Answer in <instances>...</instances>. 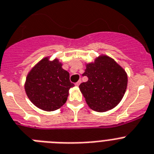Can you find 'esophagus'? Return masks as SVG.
I'll use <instances>...</instances> for the list:
<instances>
[{
  "instance_id": "1",
  "label": "esophagus",
  "mask_w": 154,
  "mask_h": 154,
  "mask_svg": "<svg viewBox=\"0 0 154 154\" xmlns=\"http://www.w3.org/2000/svg\"><path fill=\"white\" fill-rule=\"evenodd\" d=\"M81 82H82V81H81V80H79V81H78V82H76L75 83V86H79L80 85V83H81Z\"/></svg>"
}]
</instances>
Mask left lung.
<instances>
[{
    "label": "left lung",
    "mask_w": 154,
    "mask_h": 154,
    "mask_svg": "<svg viewBox=\"0 0 154 154\" xmlns=\"http://www.w3.org/2000/svg\"><path fill=\"white\" fill-rule=\"evenodd\" d=\"M82 75L88 81L79 85V90L88 106L97 112L115 107L125 95L128 75L125 69L107 55L101 54L94 61L86 63Z\"/></svg>",
    "instance_id": "8db88e82"
}]
</instances>
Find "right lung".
Returning a JSON list of instances; mask_svg holds the SVG:
<instances>
[{"label":"right lung","mask_w":154,"mask_h":154,"mask_svg":"<svg viewBox=\"0 0 154 154\" xmlns=\"http://www.w3.org/2000/svg\"><path fill=\"white\" fill-rule=\"evenodd\" d=\"M74 84L69 80V73L62 68L57 58L41 59L26 76L25 91L30 101L38 108L53 111L65 103L70 88Z\"/></svg>","instance_id":"right-lung-1"}]
</instances>
